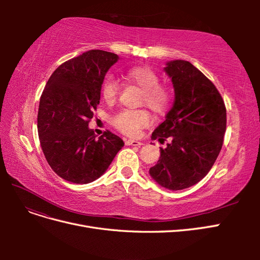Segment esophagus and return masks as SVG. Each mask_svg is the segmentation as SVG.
Segmentation results:
<instances>
[{
    "mask_svg": "<svg viewBox=\"0 0 260 260\" xmlns=\"http://www.w3.org/2000/svg\"><path fill=\"white\" fill-rule=\"evenodd\" d=\"M125 144L127 145H132V146H141L143 145L142 142H139L137 140H125Z\"/></svg>",
    "mask_w": 260,
    "mask_h": 260,
    "instance_id": "obj_1",
    "label": "esophagus"
}]
</instances>
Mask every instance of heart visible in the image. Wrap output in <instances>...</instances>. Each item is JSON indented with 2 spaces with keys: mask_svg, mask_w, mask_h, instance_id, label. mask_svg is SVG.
<instances>
[{
  "mask_svg": "<svg viewBox=\"0 0 260 260\" xmlns=\"http://www.w3.org/2000/svg\"><path fill=\"white\" fill-rule=\"evenodd\" d=\"M128 82L142 89L140 104L147 105L156 115L168 112L172 102V92L166 84L159 83V76L148 66H135L124 73ZM119 94V84L113 76L104 78L101 84V96L107 104H113ZM114 127L125 136L137 137L141 130L152 123V115L146 108H123L111 117Z\"/></svg>",
  "mask_w": 260,
  "mask_h": 260,
  "instance_id": "obj_1",
  "label": "heart"
}]
</instances>
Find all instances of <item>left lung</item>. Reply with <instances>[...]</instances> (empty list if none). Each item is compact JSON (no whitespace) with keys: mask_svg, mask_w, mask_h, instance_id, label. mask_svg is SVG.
<instances>
[{"mask_svg":"<svg viewBox=\"0 0 260 260\" xmlns=\"http://www.w3.org/2000/svg\"><path fill=\"white\" fill-rule=\"evenodd\" d=\"M175 88V102L152 139L164 142L149 175L168 190L190 187L205 177L223 144L226 109L215 84L190 61L172 60L165 67Z\"/></svg>","mask_w":260,"mask_h":260,"instance_id":"1","label":"left lung"}]
</instances>
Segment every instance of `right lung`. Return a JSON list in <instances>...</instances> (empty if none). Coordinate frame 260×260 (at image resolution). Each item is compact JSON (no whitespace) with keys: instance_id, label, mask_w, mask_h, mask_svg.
Returning a JSON list of instances; mask_svg holds the SVG:
<instances>
[{"instance_id":"1","label":"right lung","mask_w":260,"mask_h":260,"mask_svg":"<svg viewBox=\"0 0 260 260\" xmlns=\"http://www.w3.org/2000/svg\"><path fill=\"white\" fill-rule=\"evenodd\" d=\"M118 60L91 50L62 62L50 77L38 112L41 148L53 171L69 182L90 183L104 174L123 141L106 130L96 138L88 124L101 99V84Z\"/></svg>"}]
</instances>
